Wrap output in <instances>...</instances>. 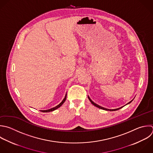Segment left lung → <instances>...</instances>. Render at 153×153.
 Here are the masks:
<instances>
[{"instance_id": "left-lung-1", "label": "left lung", "mask_w": 153, "mask_h": 153, "mask_svg": "<svg viewBox=\"0 0 153 153\" xmlns=\"http://www.w3.org/2000/svg\"><path fill=\"white\" fill-rule=\"evenodd\" d=\"M88 99H89V100L91 102V103L93 105H94L95 106H96V107H97V108H100V109H103V110H105V111H117V110H118V109H120V108H123V106H122V107H120V108H117V109H106V108H103V107H102V106H99V105H98L97 104H96V103H95L94 102H93L91 100V99L88 96ZM132 100H131L130 102H129L128 103H127L126 105H127V104H129L130 102H131V101Z\"/></svg>"}]
</instances>
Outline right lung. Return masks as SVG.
Segmentation results:
<instances>
[{
  "instance_id": "obj_1",
  "label": "right lung",
  "mask_w": 153,
  "mask_h": 153,
  "mask_svg": "<svg viewBox=\"0 0 153 153\" xmlns=\"http://www.w3.org/2000/svg\"><path fill=\"white\" fill-rule=\"evenodd\" d=\"M66 96H67V94H66L65 97V98L63 99V100H62V102L60 103H59L58 105H57L56 106H55V107H54V108H51V109H47V110H41V112H48L53 111H54V110L57 109V108H59V107H60V106L63 104V103L65 102V100H66Z\"/></svg>"
}]
</instances>
